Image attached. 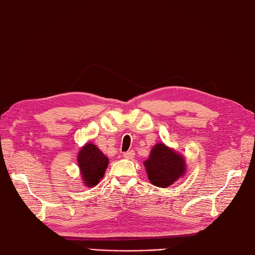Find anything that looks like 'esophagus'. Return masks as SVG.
<instances>
[{"label":"esophagus","mask_w":255,"mask_h":255,"mask_svg":"<svg viewBox=\"0 0 255 255\" xmlns=\"http://www.w3.org/2000/svg\"><path fill=\"white\" fill-rule=\"evenodd\" d=\"M134 155H135L134 150H128V151H126V152H124V154H123L124 158H127V159H132V158L134 157Z\"/></svg>","instance_id":"34e87169"}]
</instances>
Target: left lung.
I'll use <instances>...</instances> for the list:
<instances>
[{
    "mask_svg": "<svg viewBox=\"0 0 255 255\" xmlns=\"http://www.w3.org/2000/svg\"><path fill=\"white\" fill-rule=\"evenodd\" d=\"M144 165L150 182L159 188H168L185 171L183 157L161 143L154 146Z\"/></svg>",
    "mask_w": 255,
    "mask_h": 255,
    "instance_id": "left-lung-1",
    "label": "left lung"
}]
</instances>
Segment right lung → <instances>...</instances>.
I'll list each match as a JSON object with an SVG mask.
<instances>
[{"mask_svg":"<svg viewBox=\"0 0 255 255\" xmlns=\"http://www.w3.org/2000/svg\"><path fill=\"white\" fill-rule=\"evenodd\" d=\"M83 181L87 186H95L104 177L109 159L94 144H86L77 157Z\"/></svg>","mask_w":255,"mask_h":255,"instance_id":"right-lung-1","label":"right lung"}]
</instances>
